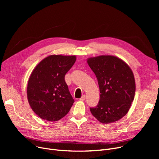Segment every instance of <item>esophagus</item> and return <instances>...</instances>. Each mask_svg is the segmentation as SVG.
<instances>
[{
  "instance_id": "obj_1",
  "label": "esophagus",
  "mask_w": 159,
  "mask_h": 159,
  "mask_svg": "<svg viewBox=\"0 0 159 159\" xmlns=\"http://www.w3.org/2000/svg\"><path fill=\"white\" fill-rule=\"evenodd\" d=\"M85 99H86V95H83L81 98H80L79 100H80V101H84Z\"/></svg>"
}]
</instances>
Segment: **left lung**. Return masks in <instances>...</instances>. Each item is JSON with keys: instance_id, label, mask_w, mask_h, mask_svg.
Instances as JSON below:
<instances>
[{"instance_id": "obj_1", "label": "left lung", "mask_w": 159, "mask_h": 159, "mask_svg": "<svg viewBox=\"0 0 159 159\" xmlns=\"http://www.w3.org/2000/svg\"><path fill=\"white\" fill-rule=\"evenodd\" d=\"M87 63L96 75L101 93L97 106L90 108L91 114L103 124L121 119L128 112L135 93L130 67L113 55L90 57Z\"/></svg>"}]
</instances>
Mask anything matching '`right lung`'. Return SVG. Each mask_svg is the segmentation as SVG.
Segmentation results:
<instances>
[{"mask_svg": "<svg viewBox=\"0 0 159 159\" xmlns=\"http://www.w3.org/2000/svg\"><path fill=\"white\" fill-rule=\"evenodd\" d=\"M75 55H52L32 71L27 86L29 104L38 116L55 122L66 116L74 103L64 77L76 61Z\"/></svg>", "mask_w": 159, "mask_h": 159, "instance_id": "obj_1", "label": "right lung"}]
</instances>
